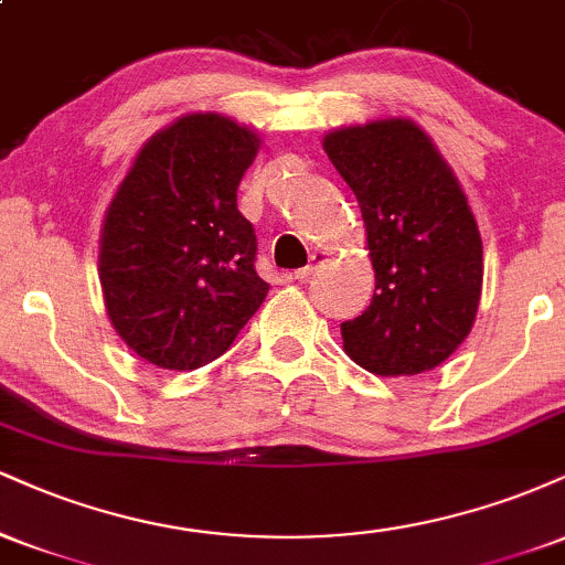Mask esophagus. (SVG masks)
<instances>
[{"mask_svg":"<svg viewBox=\"0 0 565 565\" xmlns=\"http://www.w3.org/2000/svg\"><path fill=\"white\" fill-rule=\"evenodd\" d=\"M323 260H327V257H323V252H313V255H310V263L305 265V268L295 270V278H297V281H305V278L313 276L316 270H319L321 265H323Z\"/></svg>","mask_w":565,"mask_h":565,"instance_id":"1","label":"esophagus"}]
</instances>
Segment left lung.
<instances>
[{
    "mask_svg": "<svg viewBox=\"0 0 565 565\" xmlns=\"http://www.w3.org/2000/svg\"><path fill=\"white\" fill-rule=\"evenodd\" d=\"M323 151L359 199L377 281L364 313L340 323L345 353L380 377L436 369L481 300L483 244L462 188L406 119L334 129Z\"/></svg>",
    "mask_w": 565,
    "mask_h": 565,
    "instance_id": "1",
    "label": "left lung"
}]
</instances>
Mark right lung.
Segmentation results:
<instances>
[{
  "instance_id": "right-lung-1",
  "label": "right lung",
  "mask_w": 565,
  "mask_h": 565,
  "mask_svg": "<svg viewBox=\"0 0 565 565\" xmlns=\"http://www.w3.org/2000/svg\"><path fill=\"white\" fill-rule=\"evenodd\" d=\"M257 148V135L225 116H183L142 146L116 191L100 236L103 297L148 364L206 366L268 295L255 228L236 204Z\"/></svg>"
}]
</instances>
